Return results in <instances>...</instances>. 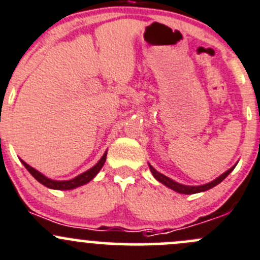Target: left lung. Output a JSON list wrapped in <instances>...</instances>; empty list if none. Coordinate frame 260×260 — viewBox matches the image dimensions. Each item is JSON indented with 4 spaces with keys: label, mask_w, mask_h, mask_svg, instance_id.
I'll use <instances>...</instances> for the list:
<instances>
[{
    "label": "left lung",
    "mask_w": 260,
    "mask_h": 260,
    "mask_svg": "<svg viewBox=\"0 0 260 260\" xmlns=\"http://www.w3.org/2000/svg\"><path fill=\"white\" fill-rule=\"evenodd\" d=\"M235 166H237V165H235ZM235 166H233L232 169L228 170V171L224 172V174H222L221 176H219V177H217V179H215L214 181H211V182L206 183V185H201V186H186V185H181V183L175 182L174 180L169 179V177L165 176V175L159 174V172L156 171V170H154L152 166H149V169H151V172H152V175H153V176H154V179L158 180L159 182L164 183L165 186H167V187H170V188H171V190L176 191V192H179V193H185V195H191V193L203 192V191H206V190H209V188L214 187V186L219 185V183L221 182V181L224 180L225 177H226L228 175H229L230 172H232L233 170L235 169Z\"/></svg>",
    "instance_id": "left-lung-1"
}]
</instances>
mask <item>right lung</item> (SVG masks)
Here are the masks:
<instances>
[{"mask_svg": "<svg viewBox=\"0 0 260 260\" xmlns=\"http://www.w3.org/2000/svg\"><path fill=\"white\" fill-rule=\"evenodd\" d=\"M106 158H107V152L103 154V157H102L101 159H99L98 164L95 165L94 167H91L90 170H88L86 172H84V174L79 175V176H77L75 179L73 180H69V181H54V180H50L48 177L44 176L43 174H40L39 171H36L35 169H32L31 166H28L26 162L21 161L22 162L23 166L26 167V170H27L28 172H30L31 175H32L34 177H35L36 180L39 181L40 183H43L44 186H46V187L49 188H56V190H72V188H75L78 187V186H81L84 185V183L89 182L90 180L94 179V176H95L96 174H98L99 171H101V169L103 167L104 162H106Z\"/></svg>", "mask_w": 260, "mask_h": 260, "instance_id": "add662e5", "label": "right lung"}]
</instances>
